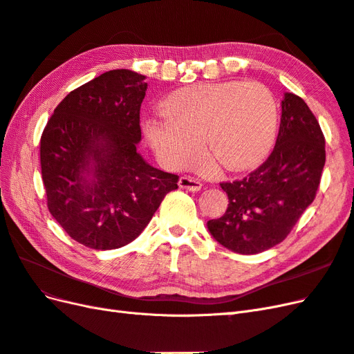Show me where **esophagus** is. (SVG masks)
I'll return each mask as SVG.
<instances>
[{"label":"esophagus","mask_w":354,"mask_h":354,"mask_svg":"<svg viewBox=\"0 0 354 354\" xmlns=\"http://www.w3.org/2000/svg\"><path fill=\"white\" fill-rule=\"evenodd\" d=\"M178 186L181 189H186V190H190V192H198L202 189V183L199 180L190 177V176H183L180 177L178 180Z\"/></svg>","instance_id":"34e87169"}]
</instances>
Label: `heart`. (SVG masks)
<instances>
[{
    "label": "heart",
    "mask_w": 354,
    "mask_h": 354,
    "mask_svg": "<svg viewBox=\"0 0 354 354\" xmlns=\"http://www.w3.org/2000/svg\"><path fill=\"white\" fill-rule=\"evenodd\" d=\"M165 116H149L143 131L160 162L194 164L202 152L227 171L250 168L269 152L277 127V103L260 82L195 84L162 102Z\"/></svg>",
    "instance_id": "1"
}]
</instances>
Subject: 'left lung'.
Instances as JSON below:
<instances>
[{"label": "left lung", "instance_id": "8db88e82", "mask_svg": "<svg viewBox=\"0 0 354 354\" xmlns=\"http://www.w3.org/2000/svg\"><path fill=\"white\" fill-rule=\"evenodd\" d=\"M325 165V137L307 103L285 93L279 134L270 156L242 180L220 183L224 216L207 223L212 238L238 254L281 243L315 201Z\"/></svg>", "mask_w": 354, "mask_h": 354}]
</instances>
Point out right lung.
Listing matches in <instances>:
<instances>
[{
    "instance_id": "obj_1",
    "label": "right lung",
    "mask_w": 354,
    "mask_h": 354,
    "mask_svg": "<svg viewBox=\"0 0 354 354\" xmlns=\"http://www.w3.org/2000/svg\"><path fill=\"white\" fill-rule=\"evenodd\" d=\"M145 75L113 69L63 99L41 136L47 207L69 236L93 250L130 243L176 190L178 176L137 152Z\"/></svg>"
}]
</instances>
